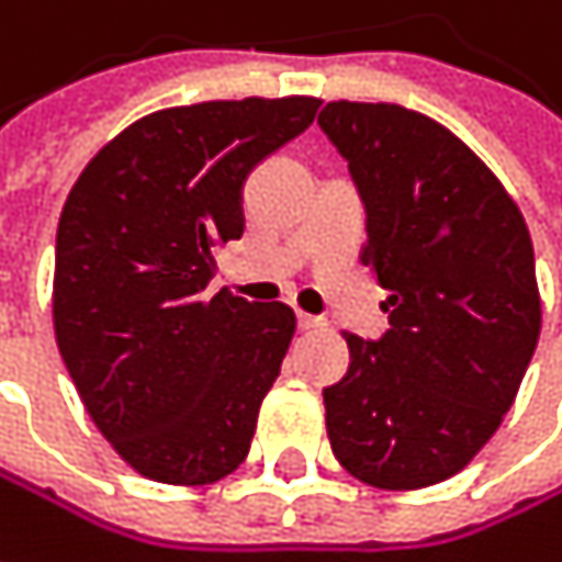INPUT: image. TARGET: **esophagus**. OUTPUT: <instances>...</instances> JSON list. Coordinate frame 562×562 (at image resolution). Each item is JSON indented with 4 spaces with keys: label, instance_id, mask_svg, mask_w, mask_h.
Segmentation results:
<instances>
[{
    "label": "esophagus",
    "instance_id": "1",
    "mask_svg": "<svg viewBox=\"0 0 562 562\" xmlns=\"http://www.w3.org/2000/svg\"><path fill=\"white\" fill-rule=\"evenodd\" d=\"M295 322H299V328H302V331H315V328H322V318L305 315V312H299V315H295Z\"/></svg>",
    "mask_w": 562,
    "mask_h": 562
}]
</instances>
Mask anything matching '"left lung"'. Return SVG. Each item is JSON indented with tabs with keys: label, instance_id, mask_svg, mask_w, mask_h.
<instances>
[{
	"label": "left lung",
	"instance_id": "8db88e82",
	"mask_svg": "<svg viewBox=\"0 0 562 562\" xmlns=\"http://www.w3.org/2000/svg\"><path fill=\"white\" fill-rule=\"evenodd\" d=\"M318 125L367 209L360 260L389 289V331L347 334V376L325 389L334 457L376 488L443 483L498 431L535 357L531 234L492 170L428 115L328 102Z\"/></svg>",
	"mask_w": 562,
	"mask_h": 562
}]
</instances>
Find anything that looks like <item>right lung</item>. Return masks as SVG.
I'll list each match as a JSON object with an SVG mask.
<instances>
[{"label": "right lung", "mask_w": 562, "mask_h": 562, "mask_svg": "<svg viewBox=\"0 0 562 562\" xmlns=\"http://www.w3.org/2000/svg\"><path fill=\"white\" fill-rule=\"evenodd\" d=\"M318 99L154 112L79 173L57 225L54 334L79 398L154 483L234 473L295 334L282 302L205 299L215 250L244 234L247 173L315 122Z\"/></svg>", "instance_id": "1"}]
</instances>
